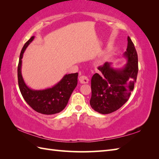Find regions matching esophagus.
<instances>
[{
	"instance_id": "obj_1",
	"label": "esophagus",
	"mask_w": 159,
	"mask_h": 159,
	"mask_svg": "<svg viewBox=\"0 0 159 159\" xmlns=\"http://www.w3.org/2000/svg\"><path fill=\"white\" fill-rule=\"evenodd\" d=\"M79 81H80V83H82V84L88 83V82H89V79H88V77L85 76V75L80 76L79 77Z\"/></svg>"
}]
</instances>
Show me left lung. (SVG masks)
Returning <instances> with one entry per match:
<instances>
[{
  "label": "left lung",
  "instance_id": "8db88e82",
  "mask_svg": "<svg viewBox=\"0 0 159 159\" xmlns=\"http://www.w3.org/2000/svg\"><path fill=\"white\" fill-rule=\"evenodd\" d=\"M128 46L123 57L127 62L115 68L106 62L98 69L100 74H93L91 81L92 98L90 105L101 114H109L119 109L127 102L133 91L138 73V57L133 42L128 37Z\"/></svg>",
  "mask_w": 159,
  "mask_h": 159
}]
</instances>
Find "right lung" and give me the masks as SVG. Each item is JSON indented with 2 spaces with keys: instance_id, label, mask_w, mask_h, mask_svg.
Wrapping results in <instances>:
<instances>
[{
  "instance_id": "obj_1",
  "label": "right lung",
  "mask_w": 159,
  "mask_h": 159,
  "mask_svg": "<svg viewBox=\"0 0 159 159\" xmlns=\"http://www.w3.org/2000/svg\"><path fill=\"white\" fill-rule=\"evenodd\" d=\"M35 38L32 36L24 45L18 66V85L23 98L33 110L44 115H53L66 107L71 94L77 85L78 73L65 74L55 85L44 89H33L25 83L22 75V59L26 48Z\"/></svg>"
}]
</instances>
